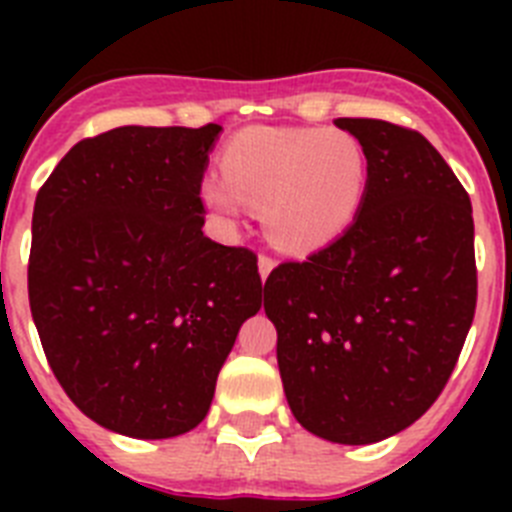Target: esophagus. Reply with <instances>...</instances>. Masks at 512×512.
Instances as JSON below:
<instances>
[{
  "label": "esophagus",
  "mask_w": 512,
  "mask_h": 512,
  "mask_svg": "<svg viewBox=\"0 0 512 512\" xmlns=\"http://www.w3.org/2000/svg\"><path fill=\"white\" fill-rule=\"evenodd\" d=\"M274 266H277V261L271 259L269 253H261V256H259V274H261V279L269 277Z\"/></svg>",
  "instance_id": "1"
}]
</instances>
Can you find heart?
I'll return each mask as SVG.
<instances>
[{
    "instance_id": "b5f03b06",
    "label": "heart",
    "mask_w": 512,
    "mask_h": 512,
    "mask_svg": "<svg viewBox=\"0 0 512 512\" xmlns=\"http://www.w3.org/2000/svg\"><path fill=\"white\" fill-rule=\"evenodd\" d=\"M223 176L202 182V202L225 220L261 207L271 243L310 253L351 225L366 187L359 140L343 130L248 128L223 151Z\"/></svg>"
}]
</instances>
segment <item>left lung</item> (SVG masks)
<instances>
[{"instance_id": "left-lung-1", "label": "left lung", "mask_w": 512, "mask_h": 512, "mask_svg": "<svg viewBox=\"0 0 512 512\" xmlns=\"http://www.w3.org/2000/svg\"><path fill=\"white\" fill-rule=\"evenodd\" d=\"M366 156L354 223L264 284L284 395L302 428L364 446L413 425L443 392L477 307L467 189L418 133L341 117Z\"/></svg>"}]
</instances>
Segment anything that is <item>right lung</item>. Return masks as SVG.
I'll use <instances>...</instances> for the list:
<instances>
[{
    "mask_svg": "<svg viewBox=\"0 0 512 512\" xmlns=\"http://www.w3.org/2000/svg\"><path fill=\"white\" fill-rule=\"evenodd\" d=\"M220 125L79 140L35 197L27 295L58 384L133 438L192 431L261 307L256 253L202 233V176Z\"/></svg>",
    "mask_w": 512,
    "mask_h": 512,
    "instance_id": "add662e5",
    "label": "right lung"
}]
</instances>
